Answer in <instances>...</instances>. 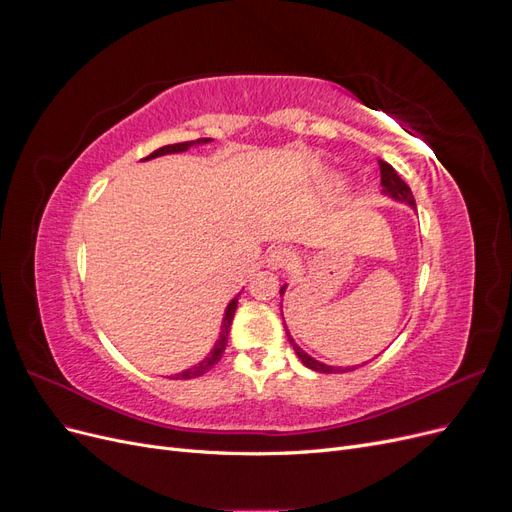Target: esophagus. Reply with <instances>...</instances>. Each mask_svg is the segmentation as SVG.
Masks as SVG:
<instances>
[{
    "mask_svg": "<svg viewBox=\"0 0 512 512\" xmlns=\"http://www.w3.org/2000/svg\"><path fill=\"white\" fill-rule=\"evenodd\" d=\"M294 262H297V252H294L292 247L277 245L269 252V265L273 269H290Z\"/></svg>",
    "mask_w": 512,
    "mask_h": 512,
    "instance_id": "1",
    "label": "esophagus"
}]
</instances>
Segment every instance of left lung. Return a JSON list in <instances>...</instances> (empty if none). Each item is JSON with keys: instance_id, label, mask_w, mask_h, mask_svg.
<instances>
[{"instance_id": "1", "label": "left lung", "mask_w": 512, "mask_h": 512, "mask_svg": "<svg viewBox=\"0 0 512 512\" xmlns=\"http://www.w3.org/2000/svg\"><path fill=\"white\" fill-rule=\"evenodd\" d=\"M378 168H380V185H382V190H384L386 194H389V196H393V198H397V200H404V203H408V205L414 207L412 190L408 188V183L395 173V168H393L389 162H384V160H378ZM284 290H286V288H282L280 292L284 294ZM286 335H288V339H290V344L294 346V352H297V356L301 359V363H303L305 367H309V369L320 371V374H344V371L356 369V367H331V365L318 363V361L312 359V356H307L297 344L292 342V337H290L288 331H286Z\"/></svg>"}]
</instances>
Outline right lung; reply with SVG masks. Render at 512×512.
Returning a JSON list of instances; mask_svg holds the SVG:
<instances>
[{"mask_svg": "<svg viewBox=\"0 0 512 512\" xmlns=\"http://www.w3.org/2000/svg\"><path fill=\"white\" fill-rule=\"evenodd\" d=\"M209 141H211V138H196V141H185V143L166 145V147H160V149H156V151H153V153H149V156H147V158H143V160L158 158V156H164V153H177V151H185V149H190V147H192V145H196V143H209ZM237 301H239V299H232V301L228 303V307H226V316H224V324H222V333H220V339H218V344H215L213 352L207 356V359H205L203 363L196 365V367H192V369H188V371H181V374L173 376V380H190V378H198V376L207 374L209 369H213L215 365L220 363V359H222V352L226 350L228 333H230V324H232V318H235Z\"/></svg>", "mask_w": 512, "mask_h": 512, "instance_id": "obj_1", "label": "right lung"}]
</instances>
